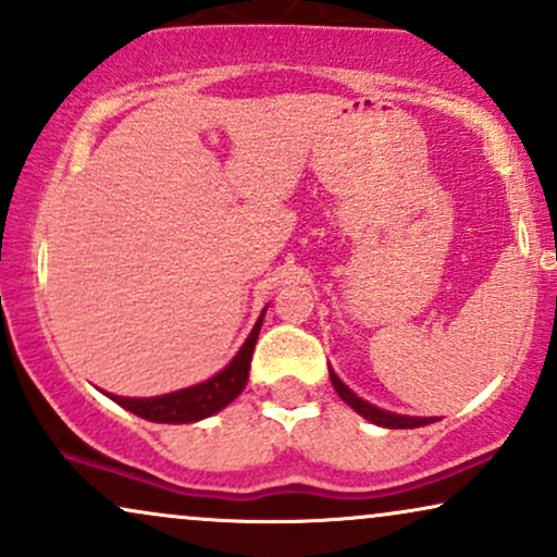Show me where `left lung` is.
Returning a JSON list of instances; mask_svg holds the SVG:
<instances>
[{
	"label": "left lung",
	"mask_w": 557,
	"mask_h": 557,
	"mask_svg": "<svg viewBox=\"0 0 557 557\" xmlns=\"http://www.w3.org/2000/svg\"><path fill=\"white\" fill-rule=\"evenodd\" d=\"M331 382H333L335 393H338V397H341L343 403H348L356 410V413L363 416V418H369V421L376 423V425H384V429H418V425H425V423H434L436 421V418H410V416H397V413H389V410L374 408V405L363 403L361 397H356L351 389H348L346 384H343L333 372H331Z\"/></svg>",
	"instance_id": "obj_1"
}]
</instances>
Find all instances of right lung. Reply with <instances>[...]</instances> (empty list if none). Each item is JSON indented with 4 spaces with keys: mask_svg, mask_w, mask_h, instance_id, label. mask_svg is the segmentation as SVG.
<instances>
[{
    "mask_svg": "<svg viewBox=\"0 0 557 557\" xmlns=\"http://www.w3.org/2000/svg\"><path fill=\"white\" fill-rule=\"evenodd\" d=\"M260 322H263V314L258 318L250 338L245 341V346L239 348V354L232 359L230 367L216 376H211V380H206L203 384L162 397H141V400L139 397H111L126 410H132L134 416L147 418V421L154 423H194L206 416L219 413V410L226 408L245 389L247 374H250L252 348H256L260 333Z\"/></svg>",
    "mask_w": 557,
    "mask_h": 557,
    "instance_id": "right-lung-1",
    "label": "right lung"
}]
</instances>
